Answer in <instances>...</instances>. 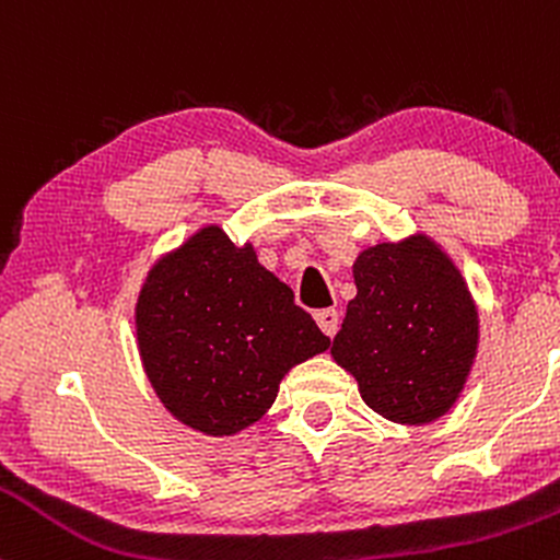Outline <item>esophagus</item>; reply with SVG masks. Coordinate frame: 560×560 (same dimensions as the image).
Instances as JSON below:
<instances>
[{
  "label": "esophagus",
  "instance_id": "obj_1",
  "mask_svg": "<svg viewBox=\"0 0 560 560\" xmlns=\"http://www.w3.org/2000/svg\"><path fill=\"white\" fill-rule=\"evenodd\" d=\"M316 324H318V329L326 334V337H334L339 329V313L337 311H318Z\"/></svg>",
  "mask_w": 560,
  "mask_h": 560
}]
</instances>
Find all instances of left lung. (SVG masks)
Here are the masks:
<instances>
[{"label":"left lung","instance_id":"left-lung-1","mask_svg":"<svg viewBox=\"0 0 560 560\" xmlns=\"http://www.w3.org/2000/svg\"><path fill=\"white\" fill-rule=\"evenodd\" d=\"M352 276L358 294L331 342L334 361L384 419L436 421L460 397L477 358L479 311L466 279L427 234L365 247Z\"/></svg>","mask_w":560,"mask_h":560}]
</instances>
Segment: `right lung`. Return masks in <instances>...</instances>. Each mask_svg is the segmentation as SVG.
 Listing matches in <instances>:
<instances>
[{"mask_svg":"<svg viewBox=\"0 0 560 560\" xmlns=\"http://www.w3.org/2000/svg\"><path fill=\"white\" fill-rule=\"evenodd\" d=\"M133 318L160 402L208 436L260 421L281 378L331 345L253 244L240 247L215 223L150 268Z\"/></svg>","mask_w":560,"mask_h":560,"instance_id":"add662e5","label":"right lung"}]
</instances>
